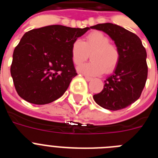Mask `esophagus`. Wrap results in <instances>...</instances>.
<instances>
[{
  "label": "esophagus",
  "mask_w": 158,
  "mask_h": 158,
  "mask_svg": "<svg viewBox=\"0 0 158 158\" xmlns=\"http://www.w3.org/2000/svg\"><path fill=\"white\" fill-rule=\"evenodd\" d=\"M85 80L87 81H90L93 80V78L90 77H88V76H85Z\"/></svg>",
  "instance_id": "obj_1"
}]
</instances>
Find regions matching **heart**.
Returning a JSON list of instances; mask_svg holds the SVG:
<instances>
[{
    "mask_svg": "<svg viewBox=\"0 0 158 158\" xmlns=\"http://www.w3.org/2000/svg\"><path fill=\"white\" fill-rule=\"evenodd\" d=\"M110 43L107 36L100 31L88 35L85 41L76 40L71 47V58L76 65H81L89 58L92 61L78 67V71L87 75H100L105 71L111 73L119 62V52L115 45Z\"/></svg>",
    "mask_w": 158,
    "mask_h": 158,
    "instance_id": "b5f03b06",
    "label": "heart"
}]
</instances>
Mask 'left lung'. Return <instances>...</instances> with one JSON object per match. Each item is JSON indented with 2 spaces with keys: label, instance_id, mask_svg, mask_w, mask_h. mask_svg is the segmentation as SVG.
<instances>
[{
  "label": "left lung",
  "instance_id": "1",
  "mask_svg": "<svg viewBox=\"0 0 158 158\" xmlns=\"http://www.w3.org/2000/svg\"><path fill=\"white\" fill-rule=\"evenodd\" d=\"M91 28L105 32L115 42L119 62L114 73L104 81V89L93 99L105 109L117 111L140 97L148 74L146 51L139 36L111 23H99Z\"/></svg>",
  "mask_w": 158,
  "mask_h": 158
}]
</instances>
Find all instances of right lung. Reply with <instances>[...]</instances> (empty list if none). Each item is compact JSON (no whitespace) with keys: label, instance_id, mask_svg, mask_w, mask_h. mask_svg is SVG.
<instances>
[{"label":"right lung","instance_id":"obj_1","mask_svg":"<svg viewBox=\"0 0 158 158\" xmlns=\"http://www.w3.org/2000/svg\"><path fill=\"white\" fill-rule=\"evenodd\" d=\"M89 29L50 25L26 32L14 50L10 69L18 95L35 104L60 98L77 75L73 43Z\"/></svg>","mask_w":158,"mask_h":158}]
</instances>
